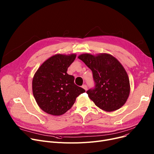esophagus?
Segmentation results:
<instances>
[{"label":"esophagus","instance_id":"obj_1","mask_svg":"<svg viewBox=\"0 0 154 154\" xmlns=\"http://www.w3.org/2000/svg\"><path fill=\"white\" fill-rule=\"evenodd\" d=\"M82 88H84V89H85V91L87 90V85H85V84H84V85H82Z\"/></svg>","mask_w":154,"mask_h":154}]
</instances>
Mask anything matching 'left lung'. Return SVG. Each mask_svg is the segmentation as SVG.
I'll return each instance as SVG.
<instances>
[{
    "label": "left lung",
    "instance_id": "1",
    "mask_svg": "<svg viewBox=\"0 0 154 154\" xmlns=\"http://www.w3.org/2000/svg\"><path fill=\"white\" fill-rule=\"evenodd\" d=\"M78 58L92 72L95 86L87 94L95 106L107 112L122 107L130 94L129 79L122 64L107 54H84Z\"/></svg>",
    "mask_w": 154,
    "mask_h": 154
}]
</instances>
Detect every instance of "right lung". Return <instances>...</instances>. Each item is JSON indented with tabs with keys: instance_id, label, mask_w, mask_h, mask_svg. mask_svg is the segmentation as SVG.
<instances>
[{
	"instance_id": "1",
	"label": "right lung",
	"mask_w": 154,
	"mask_h": 154,
	"mask_svg": "<svg viewBox=\"0 0 154 154\" xmlns=\"http://www.w3.org/2000/svg\"><path fill=\"white\" fill-rule=\"evenodd\" d=\"M75 54L55 55L45 61L34 75L32 92L39 107L48 114L60 116L74 105L85 91L74 83L67 71Z\"/></svg>"
}]
</instances>
